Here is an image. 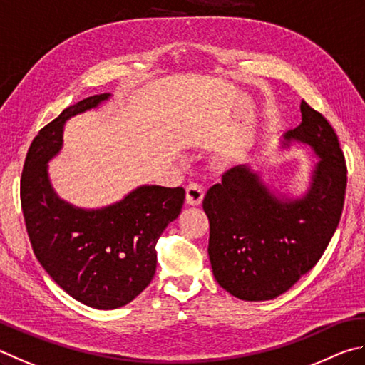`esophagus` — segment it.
Listing matches in <instances>:
<instances>
[{"mask_svg":"<svg viewBox=\"0 0 365 365\" xmlns=\"http://www.w3.org/2000/svg\"><path fill=\"white\" fill-rule=\"evenodd\" d=\"M203 200V187L199 182H190L186 189V202L187 205L197 207Z\"/></svg>","mask_w":365,"mask_h":365,"instance_id":"obj_1","label":"esophagus"}]
</instances>
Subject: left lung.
I'll list each match as a JSON object with an SVG mask.
<instances>
[{
  "mask_svg": "<svg viewBox=\"0 0 365 365\" xmlns=\"http://www.w3.org/2000/svg\"><path fill=\"white\" fill-rule=\"evenodd\" d=\"M299 108L302 123L284 134V145L297 140L319 158L303 197L277 195L239 165L203 199L213 276L245 302L272 299L297 284L321 259L341 218L348 178L340 143L321 113L304 101Z\"/></svg>",
  "mask_w": 365,
  "mask_h": 365,
  "instance_id": "1",
  "label": "left lung"
}]
</instances>
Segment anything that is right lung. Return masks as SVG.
Instances as JSON below:
<instances>
[{"instance_id": "right-lung-1", "label": "right lung", "mask_w": 365, "mask_h": 365, "mask_svg": "<svg viewBox=\"0 0 365 365\" xmlns=\"http://www.w3.org/2000/svg\"><path fill=\"white\" fill-rule=\"evenodd\" d=\"M110 94L67 107L40 130L25 157L21 203L36 259L76 302L115 309L133 302L155 274V245L181 213L182 187L139 186L117 203L85 210L62 200L51 186L48 162L62 149L63 125Z\"/></svg>"}]
</instances>
